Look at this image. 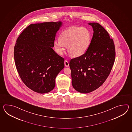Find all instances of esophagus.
I'll use <instances>...</instances> for the list:
<instances>
[{
	"label": "esophagus",
	"mask_w": 132,
	"mask_h": 132,
	"mask_svg": "<svg viewBox=\"0 0 132 132\" xmlns=\"http://www.w3.org/2000/svg\"><path fill=\"white\" fill-rule=\"evenodd\" d=\"M64 63H65V66L66 67H68L69 66V63L67 61V60H65Z\"/></svg>",
	"instance_id": "34e87169"
}]
</instances>
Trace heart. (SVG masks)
<instances>
[{
    "mask_svg": "<svg viewBox=\"0 0 132 132\" xmlns=\"http://www.w3.org/2000/svg\"><path fill=\"white\" fill-rule=\"evenodd\" d=\"M92 35L85 27L73 26L62 31L60 39H55L53 47L56 53L61 55L67 46V51L71 56L77 57L83 55L89 48Z\"/></svg>",
    "mask_w": 132,
    "mask_h": 132,
    "instance_id": "b5f03b06",
    "label": "heart"
}]
</instances>
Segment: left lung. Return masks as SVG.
I'll use <instances>...</instances> for the list:
<instances>
[{
  "mask_svg": "<svg viewBox=\"0 0 132 132\" xmlns=\"http://www.w3.org/2000/svg\"><path fill=\"white\" fill-rule=\"evenodd\" d=\"M93 30L89 48L81 56L70 60L72 84L79 93L96 90L109 76L115 62V45L109 33L97 22H90Z\"/></svg>",
  "mask_w": 132,
  "mask_h": 132,
  "instance_id": "1",
  "label": "left lung"
}]
</instances>
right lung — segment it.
I'll return each instance as SVG.
<instances>
[{
  "label": "right lung",
  "mask_w": 132,
  "mask_h": 132,
  "mask_svg": "<svg viewBox=\"0 0 132 132\" xmlns=\"http://www.w3.org/2000/svg\"><path fill=\"white\" fill-rule=\"evenodd\" d=\"M61 22L31 24L22 31L14 46V59L23 82L34 92L49 93L64 68V59L53 48Z\"/></svg>",
  "instance_id": "add662e5"
}]
</instances>
